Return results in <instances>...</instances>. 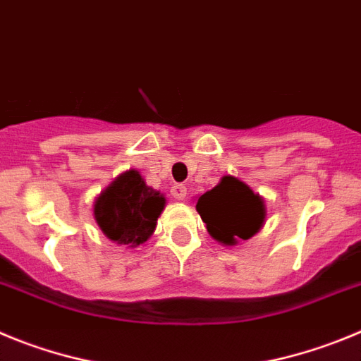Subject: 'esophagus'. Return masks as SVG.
Returning a JSON list of instances; mask_svg holds the SVG:
<instances>
[{"label": "esophagus", "instance_id": "1", "mask_svg": "<svg viewBox=\"0 0 361 361\" xmlns=\"http://www.w3.org/2000/svg\"><path fill=\"white\" fill-rule=\"evenodd\" d=\"M171 196L174 197L176 201H183L187 197V187L181 183H176L171 187Z\"/></svg>", "mask_w": 361, "mask_h": 361}]
</instances>
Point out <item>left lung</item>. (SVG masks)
Instances as JSON below:
<instances>
[{"label": "left lung", "mask_w": 361, "mask_h": 361, "mask_svg": "<svg viewBox=\"0 0 361 361\" xmlns=\"http://www.w3.org/2000/svg\"><path fill=\"white\" fill-rule=\"evenodd\" d=\"M196 210L210 235L225 246L253 237L266 221L264 197L233 176H223L212 190L197 197Z\"/></svg>", "instance_id": "left-lung-1"}]
</instances>
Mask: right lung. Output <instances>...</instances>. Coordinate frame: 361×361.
<instances>
[{
  "label": "right lung",
  "instance_id": "add662e5",
  "mask_svg": "<svg viewBox=\"0 0 361 361\" xmlns=\"http://www.w3.org/2000/svg\"><path fill=\"white\" fill-rule=\"evenodd\" d=\"M164 194L145 183L135 169L118 174L93 203V217L109 241L138 248L157 230L165 209Z\"/></svg>",
  "mask_w": 361,
  "mask_h": 361
}]
</instances>
